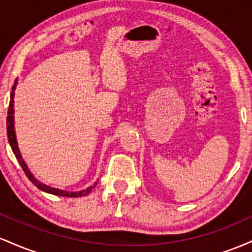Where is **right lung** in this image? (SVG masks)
<instances>
[{
	"label": "right lung",
	"mask_w": 252,
	"mask_h": 252,
	"mask_svg": "<svg viewBox=\"0 0 252 252\" xmlns=\"http://www.w3.org/2000/svg\"><path fill=\"white\" fill-rule=\"evenodd\" d=\"M14 90H15V86H13V92H11L10 94V102H9V109H8V116H7V135H8V141H9V144L11 147V149H13V153L15 154L17 161H19L20 166L22 167V169H24L25 174L27 175V178L30 179V180L33 182L34 185L37 187L39 189L43 190V192H47V193H51V194H54V195H60V196H68V198H77V196H84V195H88L90 192H91L92 187H90V189H83V190H79V192H65V190H62V189H52L50 186H46V185L41 184V182H39L36 180L35 178H34L33 175H32V173L30 172V169H28L27 164L25 163V161L22 160L21 158V154H20V150L17 148V142H16V137H15V131H14V117H13V105H14ZM94 186H96V184H94Z\"/></svg>",
	"instance_id": "add662e5"
}]
</instances>
